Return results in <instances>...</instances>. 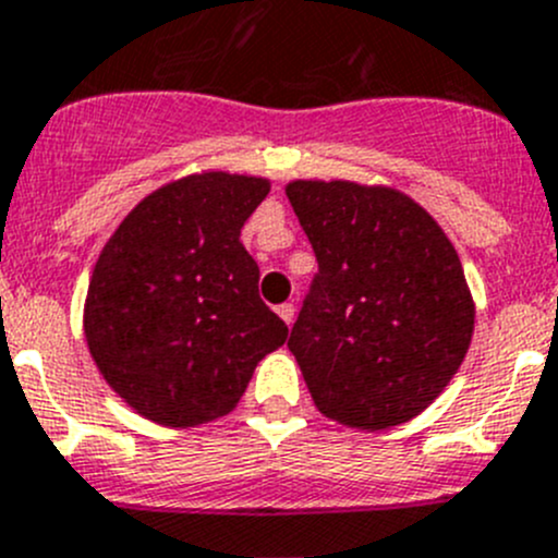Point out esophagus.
<instances>
[{
	"instance_id": "obj_1",
	"label": "esophagus",
	"mask_w": 558,
	"mask_h": 558,
	"mask_svg": "<svg viewBox=\"0 0 558 558\" xmlns=\"http://www.w3.org/2000/svg\"><path fill=\"white\" fill-rule=\"evenodd\" d=\"M278 316L283 318L286 324H291V322H294V305H291V302H283V305H278Z\"/></svg>"
}]
</instances>
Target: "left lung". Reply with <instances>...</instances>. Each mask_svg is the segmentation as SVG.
Returning <instances> with one entry per match:
<instances>
[{
  "mask_svg": "<svg viewBox=\"0 0 558 558\" xmlns=\"http://www.w3.org/2000/svg\"><path fill=\"white\" fill-rule=\"evenodd\" d=\"M286 196L318 262L289 338L313 403L351 428L405 423L439 398L472 340L456 247L389 187L300 180Z\"/></svg>",
  "mask_w": 558,
  "mask_h": 558,
  "instance_id": "8db88e82",
  "label": "left lung"
}]
</instances>
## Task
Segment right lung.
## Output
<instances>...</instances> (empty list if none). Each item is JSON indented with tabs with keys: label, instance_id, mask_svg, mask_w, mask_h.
Here are the masks:
<instances>
[{
	"label": "right lung",
	"instance_id": "1",
	"mask_svg": "<svg viewBox=\"0 0 558 558\" xmlns=\"http://www.w3.org/2000/svg\"><path fill=\"white\" fill-rule=\"evenodd\" d=\"M256 177H185L144 198L102 247L84 332L102 378L138 414L202 425L240 403L289 327L258 296L245 220L267 198Z\"/></svg>",
	"mask_w": 558,
	"mask_h": 558
}]
</instances>
